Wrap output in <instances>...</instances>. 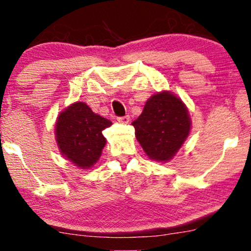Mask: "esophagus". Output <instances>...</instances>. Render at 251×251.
<instances>
[{
    "instance_id": "esophagus-1",
    "label": "esophagus",
    "mask_w": 251,
    "mask_h": 251,
    "mask_svg": "<svg viewBox=\"0 0 251 251\" xmlns=\"http://www.w3.org/2000/svg\"><path fill=\"white\" fill-rule=\"evenodd\" d=\"M118 123L119 124H123V125H126V124L129 123V117L128 116H125V117H120L118 118Z\"/></svg>"
}]
</instances>
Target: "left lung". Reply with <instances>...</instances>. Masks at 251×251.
I'll return each instance as SVG.
<instances>
[{"instance_id":"8db88e82","label":"left lung","mask_w":251,"mask_h":251,"mask_svg":"<svg viewBox=\"0 0 251 251\" xmlns=\"http://www.w3.org/2000/svg\"><path fill=\"white\" fill-rule=\"evenodd\" d=\"M132 125L138 143L150 159L166 163L188 139L191 118L179 97L162 91L149 98L142 114Z\"/></svg>"}]
</instances>
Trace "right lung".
Wrapping results in <instances>:
<instances>
[{
	"mask_svg": "<svg viewBox=\"0 0 251 251\" xmlns=\"http://www.w3.org/2000/svg\"><path fill=\"white\" fill-rule=\"evenodd\" d=\"M111 125V120L94 113L86 102L71 103L56 118L57 149L72 164L87 170L99 160L106 145L102 131Z\"/></svg>",
	"mask_w": 251,
	"mask_h": 251,
	"instance_id": "right-lung-1",
	"label": "right lung"
}]
</instances>
